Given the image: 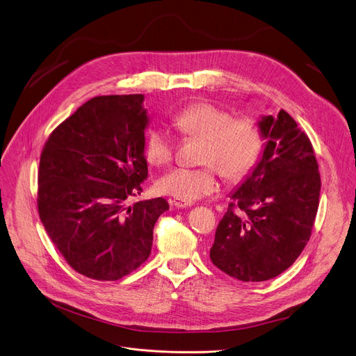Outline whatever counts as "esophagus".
<instances>
[{"mask_svg":"<svg viewBox=\"0 0 356 356\" xmlns=\"http://www.w3.org/2000/svg\"><path fill=\"white\" fill-rule=\"evenodd\" d=\"M170 206H173L176 209H187L191 206V202H184L180 200H170Z\"/></svg>","mask_w":356,"mask_h":356,"instance_id":"34e87169","label":"esophagus"}]
</instances>
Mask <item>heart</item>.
Returning <instances> with one entry per match:
<instances>
[{
	"label": "heart",
	"mask_w": 356,
	"mask_h": 356,
	"mask_svg": "<svg viewBox=\"0 0 356 356\" xmlns=\"http://www.w3.org/2000/svg\"><path fill=\"white\" fill-rule=\"evenodd\" d=\"M176 128L187 138L204 140L200 162L202 168H176L156 181V188L176 200L193 202L218 188L217 173L229 180H242L255 166L262 149L257 124L234 115L211 103H194L175 118ZM173 139L165 128L150 129L145 139V158L152 166H165L173 156Z\"/></svg>",
	"instance_id": "1"
}]
</instances>
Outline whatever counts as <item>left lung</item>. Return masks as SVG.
I'll return each mask as SVG.
<instances>
[{
    "mask_svg": "<svg viewBox=\"0 0 356 356\" xmlns=\"http://www.w3.org/2000/svg\"><path fill=\"white\" fill-rule=\"evenodd\" d=\"M264 150L229 194L210 249L213 264L242 282L273 279L307 245L318 210L321 179L309 136L280 110L258 121Z\"/></svg>",
    "mask_w": 356,
    "mask_h": 356,
    "instance_id": "obj_1",
    "label": "left lung"
}]
</instances>
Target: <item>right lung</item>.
Wrapping results in <instances>:
<instances>
[{
  "mask_svg": "<svg viewBox=\"0 0 356 356\" xmlns=\"http://www.w3.org/2000/svg\"><path fill=\"white\" fill-rule=\"evenodd\" d=\"M143 99H88L50 134L40 155V221L66 262L94 280H118L140 266L169 210L162 197L127 207L147 177Z\"/></svg>",
  "mask_w": 356,
  "mask_h": 356,
  "instance_id": "right-lung-1",
  "label": "right lung"
}]
</instances>
